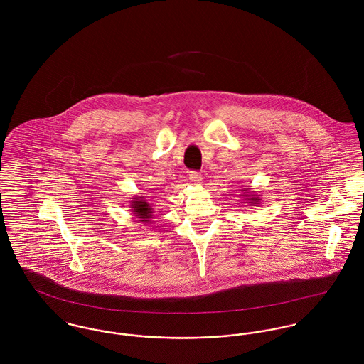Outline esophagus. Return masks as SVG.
Here are the masks:
<instances>
[{
  "label": "esophagus",
  "instance_id": "34e87169",
  "mask_svg": "<svg viewBox=\"0 0 364 364\" xmlns=\"http://www.w3.org/2000/svg\"><path fill=\"white\" fill-rule=\"evenodd\" d=\"M201 180L202 176L198 171H191V173H190V181H193L194 184L198 186V184L201 183Z\"/></svg>",
  "mask_w": 364,
  "mask_h": 364
}]
</instances>
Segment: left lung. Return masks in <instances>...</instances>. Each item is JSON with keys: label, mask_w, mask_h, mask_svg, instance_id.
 <instances>
[{"label": "left lung", "mask_w": 364, "mask_h": 364, "mask_svg": "<svg viewBox=\"0 0 364 364\" xmlns=\"http://www.w3.org/2000/svg\"><path fill=\"white\" fill-rule=\"evenodd\" d=\"M242 191H244L242 197L248 206H257V203H259V197L255 191H251V188H242Z\"/></svg>", "instance_id": "8db88e82"}]
</instances>
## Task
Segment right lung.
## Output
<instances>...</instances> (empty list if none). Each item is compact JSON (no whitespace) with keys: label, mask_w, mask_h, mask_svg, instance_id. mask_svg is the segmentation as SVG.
<instances>
[{"label":"right lung","mask_w":364,"mask_h":364,"mask_svg":"<svg viewBox=\"0 0 364 364\" xmlns=\"http://www.w3.org/2000/svg\"><path fill=\"white\" fill-rule=\"evenodd\" d=\"M129 208H131V213H134L135 219H138L136 222L139 223H149L151 219L155 216L154 208L151 206V203H148L144 196H134L132 201L129 203Z\"/></svg>","instance_id":"add662e5"}]
</instances>
